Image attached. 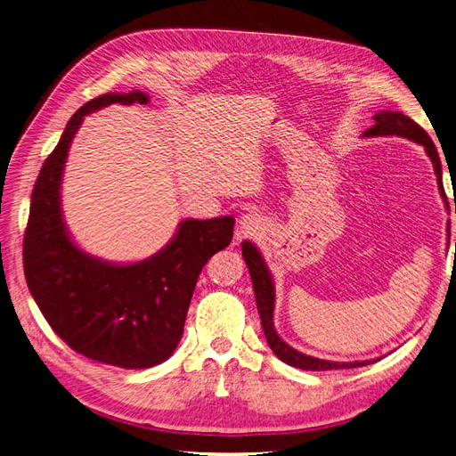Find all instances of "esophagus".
<instances>
[{"label":"esophagus","mask_w":456,"mask_h":456,"mask_svg":"<svg viewBox=\"0 0 456 456\" xmlns=\"http://www.w3.org/2000/svg\"><path fill=\"white\" fill-rule=\"evenodd\" d=\"M239 229L242 234H256V231L261 229V217L256 214H244L239 222Z\"/></svg>","instance_id":"1"}]
</instances>
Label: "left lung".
I'll return each mask as SVG.
<instances>
[{
    "mask_svg": "<svg viewBox=\"0 0 456 456\" xmlns=\"http://www.w3.org/2000/svg\"><path fill=\"white\" fill-rule=\"evenodd\" d=\"M374 125L363 132L365 137H374V135H401V137H408V140L419 143L425 147L430 162L434 164V171H436L438 176V184L442 188V164H440V156L436 147H434L432 140L428 137V134L415 123L408 115H403L401 111H380L376 113L374 117ZM456 248V242H454ZM242 255L244 261L249 268V275H251V283H253V290H255V300H256V309H259L261 314V322H263V330L266 335V341L272 348V352L280 358L281 362L298 367V369H305V370H331V369H354V367H363L370 362H352V363H341V362H326V360H319V358H311L307 354H302L298 350H294L292 346H289L280 335H277L275 328H273V304H275V289H273V281L272 275L266 268V263L261 256L259 249H256L251 242H244L242 244ZM374 362V360H372Z\"/></svg>",
    "mask_w": 456,
    "mask_h": 456,
    "instance_id": "left-lung-1",
    "label": "left lung"
}]
</instances>
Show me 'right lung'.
Instances as JSON below:
<instances>
[{
  "label": "right lung",
  "mask_w": 456,
  "mask_h": 456,
  "mask_svg": "<svg viewBox=\"0 0 456 456\" xmlns=\"http://www.w3.org/2000/svg\"><path fill=\"white\" fill-rule=\"evenodd\" d=\"M147 102L143 91L106 93L70 117L37 176L24 234L26 281L52 330L86 358L123 369H149L175 352L197 277L234 229L231 216L184 220L164 249L134 265H111L74 246L59 200L74 134L91 111Z\"/></svg>",
  "instance_id": "right-lung-1"
}]
</instances>
